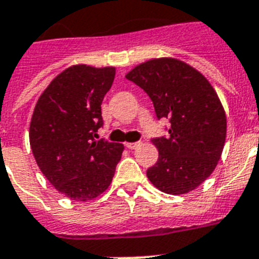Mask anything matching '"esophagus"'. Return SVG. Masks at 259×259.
<instances>
[{
  "label": "esophagus",
  "mask_w": 259,
  "mask_h": 259,
  "mask_svg": "<svg viewBox=\"0 0 259 259\" xmlns=\"http://www.w3.org/2000/svg\"><path fill=\"white\" fill-rule=\"evenodd\" d=\"M140 145H141V142H126L125 143V146L127 147V149H130V150L137 149V147L140 146Z\"/></svg>",
  "instance_id": "34e87169"
}]
</instances>
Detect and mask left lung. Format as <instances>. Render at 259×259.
<instances>
[{
    "label": "left lung",
    "mask_w": 259,
    "mask_h": 259,
    "mask_svg": "<svg viewBox=\"0 0 259 259\" xmlns=\"http://www.w3.org/2000/svg\"><path fill=\"white\" fill-rule=\"evenodd\" d=\"M126 79L149 95L168 136L153 138L159 158L147 178L162 192L183 195L213 172L227 137V116L216 91L199 71L172 58L151 59Z\"/></svg>",
    "instance_id": "8db88e82"
}]
</instances>
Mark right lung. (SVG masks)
<instances>
[{
    "label": "right lung",
    "instance_id": "right-lung-1",
    "mask_svg": "<svg viewBox=\"0 0 259 259\" xmlns=\"http://www.w3.org/2000/svg\"><path fill=\"white\" fill-rule=\"evenodd\" d=\"M114 75V67H69L50 82L32 113L30 146L36 164L71 200L103 193L122 155V143L96 140L104 123L101 103Z\"/></svg>",
    "mask_w": 259,
    "mask_h": 259
}]
</instances>
